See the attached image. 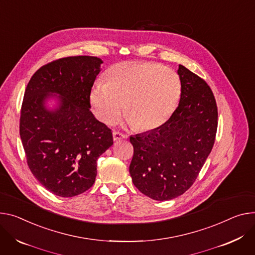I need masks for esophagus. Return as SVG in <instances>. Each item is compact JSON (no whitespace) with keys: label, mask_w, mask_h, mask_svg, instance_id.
Segmentation results:
<instances>
[{"label":"esophagus","mask_w":255,"mask_h":255,"mask_svg":"<svg viewBox=\"0 0 255 255\" xmlns=\"http://www.w3.org/2000/svg\"><path fill=\"white\" fill-rule=\"evenodd\" d=\"M113 138H114L115 141H118V140L125 139V138H127V135L122 133V132H119V131H114L113 132Z\"/></svg>","instance_id":"1"}]
</instances>
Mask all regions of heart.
I'll list each match as a JSON object with an SVG mask.
<instances>
[{"instance_id":"1","label":"heart","mask_w":255,"mask_h":255,"mask_svg":"<svg viewBox=\"0 0 255 255\" xmlns=\"http://www.w3.org/2000/svg\"><path fill=\"white\" fill-rule=\"evenodd\" d=\"M182 95L179 74L152 62L126 61L113 65L90 90V103L97 117L113 124L123 104L127 122L139 131L163 126L176 110Z\"/></svg>"}]
</instances>
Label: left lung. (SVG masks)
Returning <instances> with one entry per match:
<instances>
[{
    "label": "left lung",
    "instance_id": "1",
    "mask_svg": "<svg viewBox=\"0 0 255 255\" xmlns=\"http://www.w3.org/2000/svg\"><path fill=\"white\" fill-rule=\"evenodd\" d=\"M182 95L178 108L159 128L130 137L129 167L135 187L154 200L186 192L211 153L218 129V107L207 83L179 65Z\"/></svg>",
    "mask_w": 255,
    "mask_h": 255
}]
</instances>
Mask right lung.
I'll return each mask as SVG.
<instances>
[{
    "label": "right lung",
    "mask_w": 255,
    "mask_h": 255,
    "mask_svg": "<svg viewBox=\"0 0 255 255\" xmlns=\"http://www.w3.org/2000/svg\"><path fill=\"white\" fill-rule=\"evenodd\" d=\"M98 57L52 61L30 78L23 98L19 132L27 165L42 186L62 197L88 190L97 177V159L113 145L112 130L89 109L90 90L101 71ZM58 93L60 106L45 109Z\"/></svg>",
    "instance_id": "obj_1"
}]
</instances>
